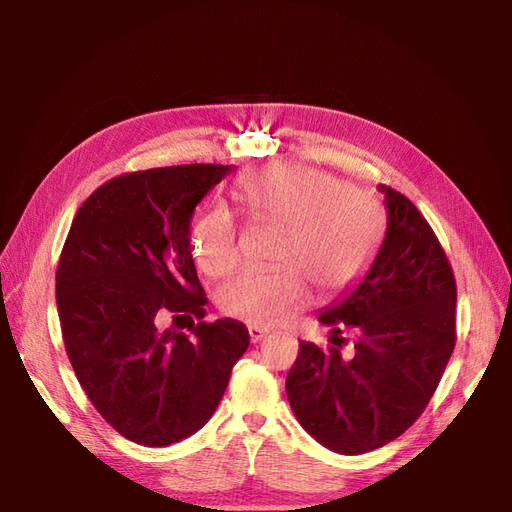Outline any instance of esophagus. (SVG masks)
<instances>
[{
  "instance_id": "obj_1",
  "label": "esophagus",
  "mask_w": 512,
  "mask_h": 512,
  "mask_svg": "<svg viewBox=\"0 0 512 512\" xmlns=\"http://www.w3.org/2000/svg\"><path fill=\"white\" fill-rule=\"evenodd\" d=\"M247 333H250L252 344H258V342H262V339H265V337L269 335V331H267V329L256 327V324H250V327H247Z\"/></svg>"
}]
</instances>
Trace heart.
I'll return each mask as SVG.
<instances>
[{
    "instance_id": "heart-1",
    "label": "heart",
    "mask_w": 512,
    "mask_h": 512,
    "mask_svg": "<svg viewBox=\"0 0 512 512\" xmlns=\"http://www.w3.org/2000/svg\"><path fill=\"white\" fill-rule=\"evenodd\" d=\"M237 196L252 220L284 228L280 269L245 271L218 290L220 312L273 327L309 303V282L339 292L361 275L378 237L376 211L350 183L318 168L269 166L245 175ZM190 254L209 277H224L241 260L239 224L213 207L190 228Z\"/></svg>"
}]
</instances>
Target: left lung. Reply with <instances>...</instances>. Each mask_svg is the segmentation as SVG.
<instances>
[{
  "label": "left lung",
  "mask_w": 512,
  "mask_h": 512,
  "mask_svg": "<svg viewBox=\"0 0 512 512\" xmlns=\"http://www.w3.org/2000/svg\"><path fill=\"white\" fill-rule=\"evenodd\" d=\"M386 232L374 265L348 297L320 314L341 347L354 330L355 354L299 342L288 371L290 408L309 436L342 455L399 438L423 414L455 348L457 284L442 245L410 200L378 185Z\"/></svg>",
  "instance_id": "8db88e82"
}]
</instances>
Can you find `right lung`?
I'll list each match as a JSON object with an SVG mask.
<instances>
[{
	"instance_id": "right-lung-1",
	"label": "right lung",
	"mask_w": 512,
	"mask_h": 512,
	"mask_svg": "<svg viewBox=\"0 0 512 512\" xmlns=\"http://www.w3.org/2000/svg\"><path fill=\"white\" fill-rule=\"evenodd\" d=\"M230 170L183 164L106 181L61 250L55 297L68 359L104 421L136 444L168 446L203 427L250 346L243 322H203L190 254L192 213ZM164 315L190 321L193 335L162 332Z\"/></svg>"
}]
</instances>
